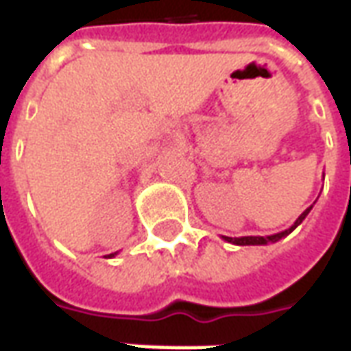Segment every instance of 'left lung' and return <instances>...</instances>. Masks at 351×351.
Returning a JSON list of instances; mask_svg holds the SVG:
<instances>
[{
  "instance_id": "8db88e82",
  "label": "left lung",
  "mask_w": 351,
  "mask_h": 351,
  "mask_svg": "<svg viewBox=\"0 0 351 351\" xmlns=\"http://www.w3.org/2000/svg\"><path fill=\"white\" fill-rule=\"evenodd\" d=\"M312 206H308V208H306V210H304V213H302L301 216L293 221V226H291V228L284 229V231H280V233H274V235H267V237H252V235L250 237H223L221 235V239L231 244H237V246H263V244L278 243L280 239H284V237L289 235L297 226H301L302 220H304V218L308 216L310 210H312Z\"/></svg>"
}]
</instances>
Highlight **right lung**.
<instances>
[{"instance_id":"right-lung-1","label":"right lung","mask_w":351,"mask_h":351,"mask_svg":"<svg viewBox=\"0 0 351 351\" xmlns=\"http://www.w3.org/2000/svg\"><path fill=\"white\" fill-rule=\"evenodd\" d=\"M116 254H118V252H114V254H108V256H107V258H114V256H116Z\"/></svg>"}]
</instances>
